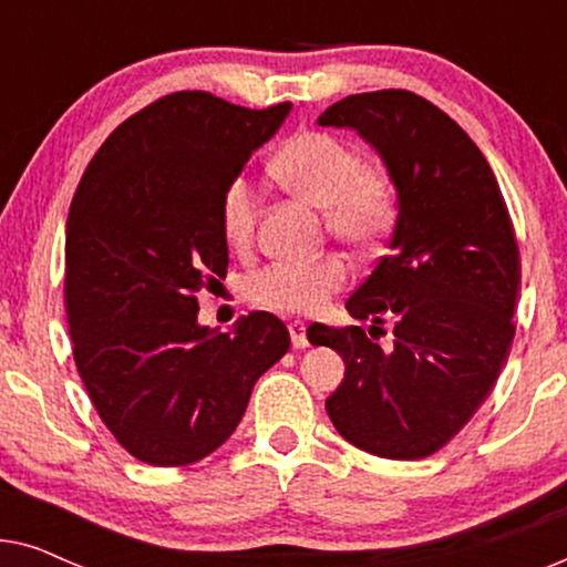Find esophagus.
Returning a JSON list of instances; mask_svg holds the SVG:
<instances>
[{"label":"esophagus","mask_w":567,"mask_h":567,"mask_svg":"<svg viewBox=\"0 0 567 567\" xmlns=\"http://www.w3.org/2000/svg\"><path fill=\"white\" fill-rule=\"evenodd\" d=\"M289 332H291V343L293 348H307L309 340H307V324L301 320H291L289 322Z\"/></svg>","instance_id":"34e87169"}]
</instances>
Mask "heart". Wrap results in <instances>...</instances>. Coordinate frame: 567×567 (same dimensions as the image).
I'll use <instances>...</instances> for the list:
<instances>
[{
  "label": "heart",
  "mask_w": 567,
  "mask_h": 567,
  "mask_svg": "<svg viewBox=\"0 0 567 567\" xmlns=\"http://www.w3.org/2000/svg\"><path fill=\"white\" fill-rule=\"evenodd\" d=\"M274 175L297 196L322 206L328 229L343 243L369 250L382 243L398 214V188L379 167L363 165L359 150L330 131H301L281 146ZM258 196L247 177H231L221 193L219 224L231 247L250 245ZM351 276L343 255L322 252L309 260H274L255 270L247 293L258 307L312 315L328 305Z\"/></svg>",
  "instance_id": "b5f03b06"
}]
</instances>
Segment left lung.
<instances>
[{
    "label": "left lung",
    "instance_id": "8db88e82",
    "mask_svg": "<svg viewBox=\"0 0 567 567\" xmlns=\"http://www.w3.org/2000/svg\"><path fill=\"white\" fill-rule=\"evenodd\" d=\"M317 123L359 131L398 188L390 252L346 301L374 324L307 330L346 363L324 410L363 452L423 460L470 423L508 359L522 284L514 224L485 154L415 92L348 95ZM386 319L393 346L382 349L370 338Z\"/></svg>",
    "mask_w": 567,
    "mask_h": 567
}]
</instances>
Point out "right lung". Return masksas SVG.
<instances>
[{
    "label": "right lung",
    "mask_w": 567,
    "mask_h": 567,
    "mask_svg": "<svg viewBox=\"0 0 567 567\" xmlns=\"http://www.w3.org/2000/svg\"><path fill=\"white\" fill-rule=\"evenodd\" d=\"M289 111L173 92L105 138L74 193L64 307L76 371L115 441L154 467L216 452L291 346L270 312L231 336L198 324V293L229 266L221 193Z\"/></svg>",
    "instance_id": "add662e5"
}]
</instances>
